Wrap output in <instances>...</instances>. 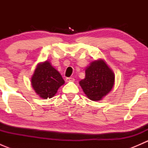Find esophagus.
Returning <instances> with one entry per match:
<instances>
[{"mask_svg":"<svg viewBox=\"0 0 148 148\" xmlns=\"http://www.w3.org/2000/svg\"><path fill=\"white\" fill-rule=\"evenodd\" d=\"M66 81L67 82H74V79L73 78V77H66Z\"/></svg>","mask_w":148,"mask_h":148,"instance_id":"esophagus-1","label":"esophagus"}]
</instances>
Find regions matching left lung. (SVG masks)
<instances>
[{
  "label": "left lung",
  "mask_w": 148,
  "mask_h": 148,
  "mask_svg": "<svg viewBox=\"0 0 148 148\" xmlns=\"http://www.w3.org/2000/svg\"><path fill=\"white\" fill-rule=\"evenodd\" d=\"M85 73V78L79 82V84L89 99L99 101L112 90L114 73L103 60L92 62Z\"/></svg>",
  "instance_id": "left-lung-1"
}]
</instances>
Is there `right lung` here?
Wrapping results in <instances>:
<instances>
[{"mask_svg":"<svg viewBox=\"0 0 148 148\" xmlns=\"http://www.w3.org/2000/svg\"><path fill=\"white\" fill-rule=\"evenodd\" d=\"M64 84V81L59 71L47 61L37 66L31 78L33 88L44 99L53 97Z\"/></svg>","mask_w":148,"mask_h":148,"instance_id":"obj_1","label":"right lung"}]
</instances>
